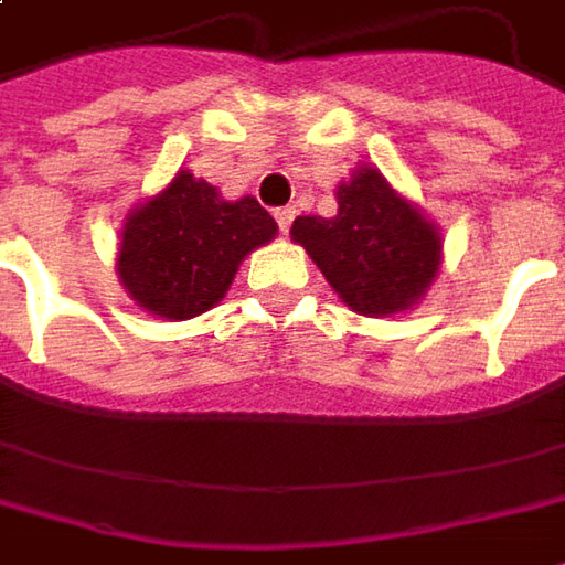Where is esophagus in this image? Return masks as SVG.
Returning a JSON list of instances; mask_svg holds the SVG:
<instances>
[{
	"label": "esophagus",
	"mask_w": 565,
	"mask_h": 565,
	"mask_svg": "<svg viewBox=\"0 0 565 565\" xmlns=\"http://www.w3.org/2000/svg\"><path fill=\"white\" fill-rule=\"evenodd\" d=\"M292 218H296V210H292V206L276 210V225H279V232H289V228H292Z\"/></svg>",
	"instance_id": "1"
}]
</instances>
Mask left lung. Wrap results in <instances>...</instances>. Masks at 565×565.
<instances>
[{
  "mask_svg": "<svg viewBox=\"0 0 565 565\" xmlns=\"http://www.w3.org/2000/svg\"><path fill=\"white\" fill-rule=\"evenodd\" d=\"M289 235L340 301L365 318L409 311L441 269V228L375 164H355L337 184V215H298Z\"/></svg>",
  "mask_w": 565,
  "mask_h": 565,
  "instance_id": "1",
  "label": "left lung"
}]
</instances>
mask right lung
Here are the masks:
<instances>
[{"instance_id": "add662e5", "label": "right lung", "mask_w": 565, "mask_h": 565, "mask_svg": "<svg viewBox=\"0 0 565 565\" xmlns=\"http://www.w3.org/2000/svg\"><path fill=\"white\" fill-rule=\"evenodd\" d=\"M276 232L254 196L225 200L210 181L178 171L127 212L117 247L120 286L139 311L190 321L225 298L241 260Z\"/></svg>"}]
</instances>
